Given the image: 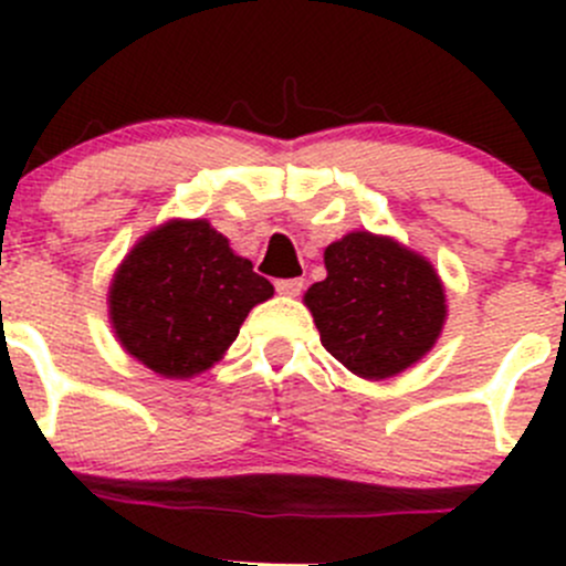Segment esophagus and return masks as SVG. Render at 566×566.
Returning a JSON list of instances; mask_svg holds the SVG:
<instances>
[{
    "instance_id": "1",
    "label": "esophagus",
    "mask_w": 566,
    "mask_h": 566,
    "mask_svg": "<svg viewBox=\"0 0 566 566\" xmlns=\"http://www.w3.org/2000/svg\"><path fill=\"white\" fill-rule=\"evenodd\" d=\"M276 290L282 295H287V298H295V295H301V290H304V279H279Z\"/></svg>"
}]
</instances>
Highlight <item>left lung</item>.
I'll list each match as a JSON object with an SVG mask.
<instances>
[{
	"instance_id": "1",
	"label": "left lung",
	"mask_w": 566,
	"mask_h": 566,
	"mask_svg": "<svg viewBox=\"0 0 566 566\" xmlns=\"http://www.w3.org/2000/svg\"><path fill=\"white\" fill-rule=\"evenodd\" d=\"M328 276L304 293L325 350L364 380L419 364L447 323V287L419 251L356 230L323 251Z\"/></svg>"
}]
</instances>
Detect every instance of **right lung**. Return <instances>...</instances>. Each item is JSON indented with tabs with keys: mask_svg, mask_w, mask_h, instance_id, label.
<instances>
[{
	"mask_svg": "<svg viewBox=\"0 0 566 566\" xmlns=\"http://www.w3.org/2000/svg\"><path fill=\"white\" fill-rule=\"evenodd\" d=\"M271 295L273 284L208 219H169L114 271L108 323L130 358L188 380L224 358L249 312Z\"/></svg>",
	"mask_w": 566,
	"mask_h": 566,
	"instance_id": "right-lung-1",
	"label": "right lung"
}]
</instances>
